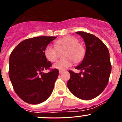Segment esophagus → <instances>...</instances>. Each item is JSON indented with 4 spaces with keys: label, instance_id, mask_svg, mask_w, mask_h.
Wrapping results in <instances>:
<instances>
[{
    "label": "esophagus",
    "instance_id": "esophagus-1",
    "mask_svg": "<svg viewBox=\"0 0 122 122\" xmlns=\"http://www.w3.org/2000/svg\"><path fill=\"white\" fill-rule=\"evenodd\" d=\"M63 71H64V70H59V73H62Z\"/></svg>",
    "mask_w": 122,
    "mask_h": 122
}]
</instances>
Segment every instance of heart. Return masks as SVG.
<instances>
[{"label": "heart", "instance_id": "b5f03b06", "mask_svg": "<svg viewBox=\"0 0 122 122\" xmlns=\"http://www.w3.org/2000/svg\"><path fill=\"white\" fill-rule=\"evenodd\" d=\"M56 45H47L44 49L45 56L50 62H55L58 58L57 48L66 47L64 56L65 58L59 60L54 65V67L60 70H64L71 66L76 62H80L85 56V50L82 45L79 43L77 38L73 36H66L56 42Z\"/></svg>", "mask_w": 122, "mask_h": 122}]
</instances>
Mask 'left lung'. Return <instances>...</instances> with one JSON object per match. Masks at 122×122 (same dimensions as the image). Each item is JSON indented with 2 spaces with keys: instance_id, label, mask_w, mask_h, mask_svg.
I'll use <instances>...</instances> for the list:
<instances>
[{
  "instance_id": "obj_1",
  "label": "left lung",
  "mask_w": 122,
  "mask_h": 122,
  "mask_svg": "<svg viewBox=\"0 0 122 122\" xmlns=\"http://www.w3.org/2000/svg\"><path fill=\"white\" fill-rule=\"evenodd\" d=\"M84 39L86 51L82 62L76 69L84 71L76 73L69 71L67 86L75 96L82 100H91L104 91L111 72L110 53L106 45L94 35L76 32ZM82 75H81V74Z\"/></svg>"
}]
</instances>
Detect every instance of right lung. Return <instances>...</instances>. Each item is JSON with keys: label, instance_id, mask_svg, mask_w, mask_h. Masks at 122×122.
I'll list each match as a JSON object with an SVG mask.
<instances>
[{"label": "right lung", "instance_id": "obj_1", "mask_svg": "<svg viewBox=\"0 0 122 122\" xmlns=\"http://www.w3.org/2000/svg\"><path fill=\"white\" fill-rule=\"evenodd\" d=\"M56 37H37L26 39L15 47L9 59L10 79L15 93L31 104H40L51 95L58 70L50 69L51 64L45 56L44 49Z\"/></svg>", "mask_w": 122, "mask_h": 122}]
</instances>
